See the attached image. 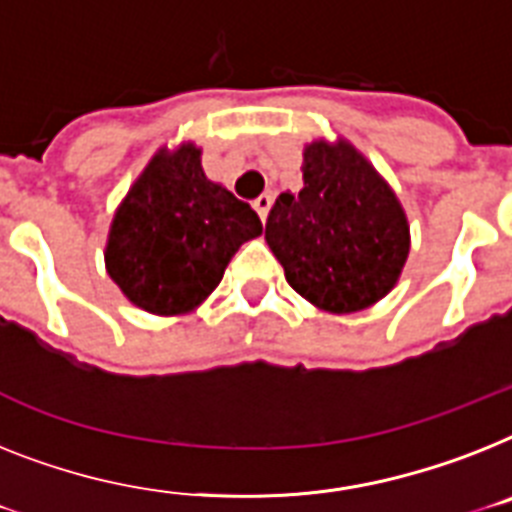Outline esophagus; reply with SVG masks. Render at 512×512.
<instances>
[{"mask_svg": "<svg viewBox=\"0 0 512 512\" xmlns=\"http://www.w3.org/2000/svg\"><path fill=\"white\" fill-rule=\"evenodd\" d=\"M270 205H273V197H270V194H260V197H257L255 202H252V207H255L257 215H260V218H263V220L268 218Z\"/></svg>", "mask_w": 512, "mask_h": 512, "instance_id": "1", "label": "esophagus"}]
</instances>
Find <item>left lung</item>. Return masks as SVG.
I'll list each match as a JSON object with an SVG mask.
<instances>
[{
    "instance_id": "1",
    "label": "left lung",
    "mask_w": 512,
    "mask_h": 512,
    "mask_svg": "<svg viewBox=\"0 0 512 512\" xmlns=\"http://www.w3.org/2000/svg\"><path fill=\"white\" fill-rule=\"evenodd\" d=\"M265 239L294 292L331 313L386 297L410 252L394 191L347 141L305 149L302 189L278 194Z\"/></svg>"
}]
</instances>
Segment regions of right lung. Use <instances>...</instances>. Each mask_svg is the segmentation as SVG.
Instances as JSON below:
<instances>
[{"instance_id":"right-lung-1","label":"right lung","mask_w":512,"mask_h":512,"mask_svg":"<svg viewBox=\"0 0 512 512\" xmlns=\"http://www.w3.org/2000/svg\"><path fill=\"white\" fill-rule=\"evenodd\" d=\"M263 234L247 202L207 181L199 149L155 155L115 213L107 273L147 313L197 307L244 242Z\"/></svg>"}]
</instances>
